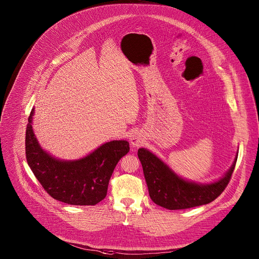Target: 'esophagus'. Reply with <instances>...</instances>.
<instances>
[{"mask_svg": "<svg viewBox=\"0 0 259 259\" xmlns=\"http://www.w3.org/2000/svg\"><path fill=\"white\" fill-rule=\"evenodd\" d=\"M143 141H144V139H143L142 135H141L140 133H138V132H135V133H133V134L130 136V142H131V144H132L133 146H135V147H138V146L142 145Z\"/></svg>", "mask_w": 259, "mask_h": 259, "instance_id": "obj_1", "label": "esophagus"}]
</instances>
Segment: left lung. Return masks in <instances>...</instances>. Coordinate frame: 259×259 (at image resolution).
Returning a JSON list of instances; mask_svg holds the SVG:
<instances>
[{"label":"left lung","instance_id":"obj_1","mask_svg":"<svg viewBox=\"0 0 259 259\" xmlns=\"http://www.w3.org/2000/svg\"><path fill=\"white\" fill-rule=\"evenodd\" d=\"M151 199L169 210L188 209L209 204L221 195L229 184L237 158L223 178L212 183H196L179 177L162 160L145 149L138 150Z\"/></svg>","mask_w":259,"mask_h":259}]
</instances>
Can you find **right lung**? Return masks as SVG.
I'll return each mask as SVG.
<instances>
[{"label":"right lung","mask_w":259,"mask_h":259,"mask_svg":"<svg viewBox=\"0 0 259 259\" xmlns=\"http://www.w3.org/2000/svg\"><path fill=\"white\" fill-rule=\"evenodd\" d=\"M31 109L25 132V156L35 178L55 200L78 206L96 205L107 193L115 167L130 151L126 140H113L75 161L56 159L45 152L32 131Z\"/></svg>","instance_id":"1"}]
</instances>
